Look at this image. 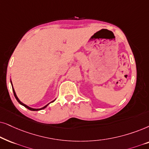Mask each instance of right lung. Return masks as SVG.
<instances>
[{
  "mask_svg": "<svg viewBox=\"0 0 149 149\" xmlns=\"http://www.w3.org/2000/svg\"><path fill=\"white\" fill-rule=\"evenodd\" d=\"M11 86H12V89H13V94H14V96H15V99H16V100L17 101V102H18V103L19 104H21L22 106H24L25 108H28L29 109V110H32V111H38V110H43V109H44V108H46V107L48 106V105L50 104V103H52V102H54L55 100H56V99H55L54 100H53L52 102H51L50 103H49V104H47V105H45V106H43V107H42V108H31V107H29V106H28L27 105H26V104H24V103H22V102H20V100H19V98L17 97V95H16V93H15V90H14V88H13V84H12V82H11Z\"/></svg>",
  "mask_w": 149,
  "mask_h": 149,
  "instance_id": "right-lung-1",
  "label": "right lung"
}]
</instances>
